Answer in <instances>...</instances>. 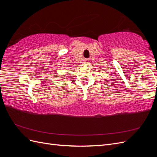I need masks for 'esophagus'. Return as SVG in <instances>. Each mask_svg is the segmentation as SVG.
Here are the masks:
<instances>
[{"instance_id": "esophagus-1", "label": "esophagus", "mask_w": 157, "mask_h": 157, "mask_svg": "<svg viewBox=\"0 0 157 157\" xmlns=\"http://www.w3.org/2000/svg\"><path fill=\"white\" fill-rule=\"evenodd\" d=\"M84 63H88L89 61V59H84Z\"/></svg>"}]
</instances>
